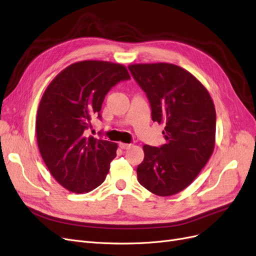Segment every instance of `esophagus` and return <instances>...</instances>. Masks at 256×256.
I'll list each match as a JSON object with an SVG mask.
<instances>
[{
  "mask_svg": "<svg viewBox=\"0 0 256 256\" xmlns=\"http://www.w3.org/2000/svg\"><path fill=\"white\" fill-rule=\"evenodd\" d=\"M132 144H123V142H120L119 144V148H121L122 150H126L128 149V148H130Z\"/></svg>",
  "mask_w": 256,
  "mask_h": 256,
  "instance_id": "esophagus-1",
  "label": "esophagus"
}]
</instances>
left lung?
I'll return each mask as SVG.
<instances>
[{
    "mask_svg": "<svg viewBox=\"0 0 256 256\" xmlns=\"http://www.w3.org/2000/svg\"><path fill=\"white\" fill-rule=\"evenodd\" d=\"M128 70L146 92L152 120L166 123V144L144 146L138 182L154 194H176L192 184L214 151L215 106L205 87L178 66L138 64Z\"/></svg>",
    "mask_w": 256,
    "mask_h": 256,
    "instance_id": "left-lung-1",
    "label": "left lung"
}]
</instances>
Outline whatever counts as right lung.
I'll use <instances>...</instances> for the list:
<instances>
[{
  "mask_svg": "<svg viewBox=\"0 0 256 256\" xmlns=\"http://www.w3.org/2000/svg\"><path fill=\"white\" fill-rule=\"evenodd\" d=\"M130 78L122 64L84 60L62 70L46 89L36 119L38 148L48 171L68 190L89 192L104 182L117 144L85 132L92 117L101 120L110 90Z\"/></svg>",
  "mask_w": 256,
  "mask_h": 256,
  "instance_id": "obj_1",
  "label": "right lung"
}]
</instances>
